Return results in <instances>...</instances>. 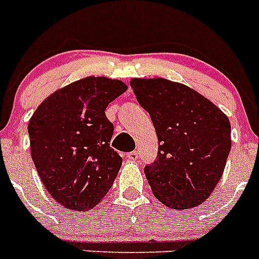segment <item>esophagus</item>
<instances>
[{"label":"esophagus","mask_w":259,"mask_h":259,"mask_svg":"<svg viewBox=\"0 0 259 259\" xmlns=\"http://www.w3.org/2000/svg\"><path fill=\"white\" fill-rule=\"evenodd\" d=\"M127 158L130 159V161H136L137 158H139V152H131V153H128L127 154Z\"/></svg>","instance_id":"1"}]
</instances>
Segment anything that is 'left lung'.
I'll return each mask as SVG.
<instances>
[{"instance_id": "1", "label": "left lung", "mask_w": 259, "mask_h": 259, "mask_svg": "<svg viewBox=\"0 0 259 259\" xmlns=\"http://www.w3.org/2000/svg\"><path fill=\"white\" fill-rule=\"evenodd\" d=\"M130 84L158 136L157 159L144 168L153 193L170 209L198 206L221 180L230 154L227 115L184 84L162 77Z\"/></svg>"}]
</instances>
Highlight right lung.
Listing matches in <instances>:
<instances>
[{
	"label": "right lung",
	"mask_w": 259,
	"mask_h": 259,
	"mask_svg": "<svg viewBox=\"0 0 259 259\" xmlns=\"http://www.w3.org/2000/svg\"><path fill=\"white\" fill-rule=\"evenodd\" d=\"M127 91L120 80L88 76L50 95L28 123L32 161L66 209H92L111 188L122 157L110 148L107 105Z\"/></svg>",
	"instance_id": "add662e5"
}]
</instances>
